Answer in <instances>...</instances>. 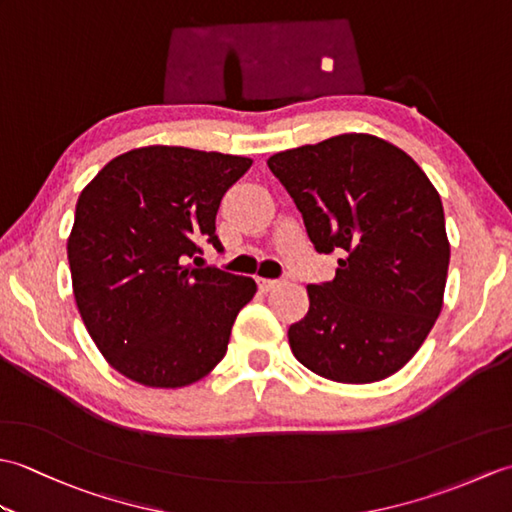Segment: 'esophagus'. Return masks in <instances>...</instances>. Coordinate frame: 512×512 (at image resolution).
<instances>
[{
  "label": "esophagus",
  "mask_w": 512,
  "mask_h": 512,
  "mask_svg": "<svg viewBox=\"0 0 512 512\" xmlns=\"http://www.w3.org/2000/svg\"><path fill=\"white\" fill-rule=\"evenodd\" d=\"M281 284L279 279H266V277H257V286L262 292H270L273 288H277Z\"/></svg>",
  "instance_id": "34e87169"
}]
</instances>
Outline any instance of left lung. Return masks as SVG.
Here are the masks:
<instances>
[{
	"label": "left lung",
	"mask_w": 512,
	"mask_h": 512,
	"mask_svg": "<svg viewBox=\"0 0 512 512\" xmlns=\"http://www.w3.org/2000/svg\"><path fill=\"white\" fill-rule=\"evenodd\" d=\"M332 281L310 284V310L288 341L301 365L336 383H376L420 350L442 310L449 239L424 171L383 138L341 134L268 158Z\"/></svg>",
	"instance_id": "left-lung-1"
}]
</instances>
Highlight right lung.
<instances>
[{
    "label": "right lung",
    "mask_w": 512,
    "mask_h": 512,
    "mask_svg": "<svg viewBox=\"0 0 512 512\" xmlns=\"http://www.w3.org/2000/svg\"><path fill=\"white\" fill-rule=\"evenodd\" d=\"M253 160L140 147L107 162L76 202L68 262L76 308L114 369L147 387H184L226 354L255 281L200 266L224 193ZM193 258L194 263L188 264Z\"/></svg>",
    "instance_id": "right-lung-1"
}]
</instances>
